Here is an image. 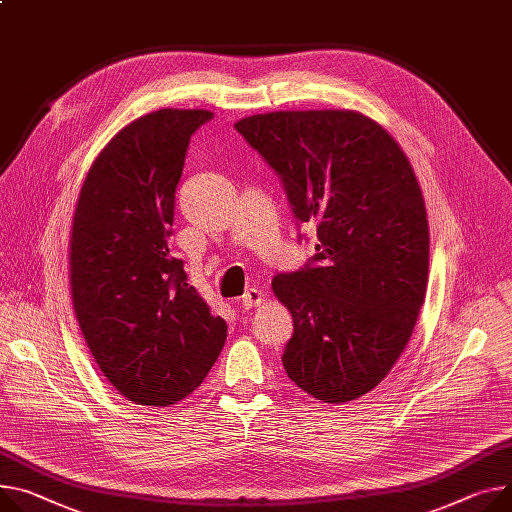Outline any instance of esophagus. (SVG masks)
Segmentation results:
<instances>
[{
    "label": "esophagus",
    "instance_id": "esophagus-1",
    "mask_svg": "<svg viewBox=\"0 0 512 512\" xmlns=\"http://www.w3.org/2000/svg\"><path fill=\"white\" fill-rule=\"evenodd\" d=\"M240 303H242V307H244V309H252V307L260 305V303H262V291H258V289H250V291H246V293L242 295Z\"/></svg>",
    "mask_w": 512,
    "mask_h": 512
}]
</instances>
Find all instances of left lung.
Instances as JSON below:
<instances>
[{"instance_id": "left-lung-1", "label": "left lung", "mask_w": 512, "mask_h": 512, "mask_svg": "<svg viewBox=\"0 0 512 512\" xmlns=\"http://www.w3.org/2000/svg\"><path fill=\"white\" fill-rule=\"evenodd\" d=\"M277 172L322 266L277 274L291 311V381L326 404L352 402L396 365L428 283V219L408 155L357 110H279L235 123Z\"/></svg>"}]
</instances>
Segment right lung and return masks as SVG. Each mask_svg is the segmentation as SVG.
<instances>
[{
  "label": "right lung",
  "instance_id": "right-lung-1",
  "mask_svg": "<svg viewBox=\"0 0 512 512\" xmlns=\"http://www.w3.org/2000/svg\"><path fill=\"white\" fill-rule=\"evenodd\" d=\"M209 119L201 108L139 116L98 153L75 203V318L104 377L141 406L188 398L227 336L168 248L188 141Z\"/></svg>",
  "mask_w": 512,
  "mask_h": 512
}]
</instances>
